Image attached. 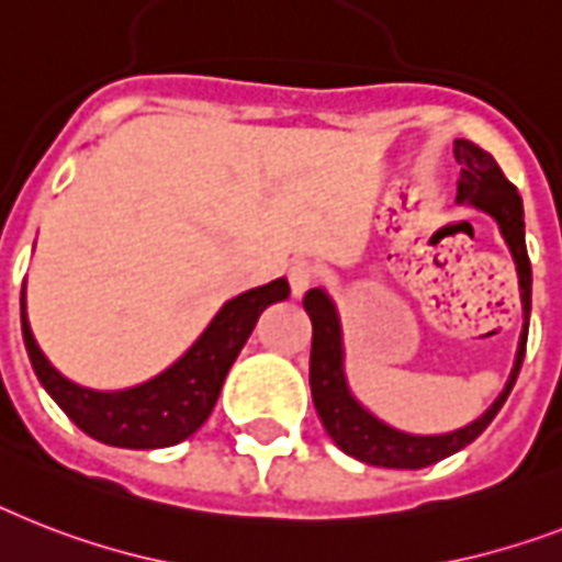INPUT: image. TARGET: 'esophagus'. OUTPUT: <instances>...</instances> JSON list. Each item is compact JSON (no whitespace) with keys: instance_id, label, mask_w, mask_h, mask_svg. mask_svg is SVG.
Returning <instances> with one entry per match:
<instances>
[{"instance_id":"1","label":"esophagus","mask_w":562,"mask_h":562,"mask_svg":"<svg viewBox=\"0 0 562 562\" xmlns=\"http://www.w3.org/2000/svg\"><path fill=\"white\" fill-rule=\"evenodd\" d=\"M314 277H317V268H314L312 262H305V259H294V262L289 266V282H291V291H294V296L303 294V291L314 282Z\"/></svg>"}]
</instances>
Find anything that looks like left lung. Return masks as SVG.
<instances>
[{"mask_svg": "<svg viewBox=\"0 0 562 562\" xmlns=\"http://www.w3.org/2000/svg\"><path fill=\"white\" fill-rule=\"evenodd\" d=\"M456 161L462 164V176L456 181V202L482 210L494 218L505 245H508L519 280V303H522V331H519L514 367L505 381L503 392L476 422L464 424L459 430L439 432V436H415L381 422L375 413H369L355 398L349 378H346V349L344 326L337 314L335 300L323 289H312L303 296V308L312 317V367H308V384H312L314 409L321 415L323 427L344 453L355 456L360 462L375 468H398V471H418L427 464H436L447 456L459 453L471 445L494 415L505 404L519 375L522 358H526L528 321H531V262L526 250V218H522V199L517 187L503 176L494 155L485 153L471 140L459 138L453 144Z\"/></svg>", "mask_w": 562, "mask_h": 562, "instance_id": "obj_1", "label": "left lung"}]
</instances>
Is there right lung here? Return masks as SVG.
I'll use <instances>...</instances> for the list:
<instances>
[{"label": "right lung", "instance_id": "right-lung-1", "mask_svg": "<svg viewBox=\"0 0 562 562\" xmlns=\"http://www.w3.org/2000/svg\"><path fill=\"white\" fill-rule=\"evenodd\" d=\"M289 294L291 289L285 277L259 289L241 291L218 308L216 317L176 363L144 384L126 390L80 386L52 367V360L45 358L31 331L29 312H25V282H22V337L40 384L86 436L112 447L155 450L190 439L207 422L227 372L234 367L241 346L248 344L259 314Z\"/></svg>", "mask_w": 562, "mask_h": 562}]
</instances>
